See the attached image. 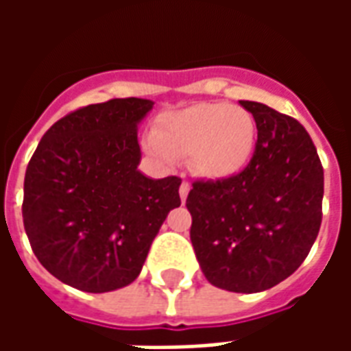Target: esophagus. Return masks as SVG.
<instances>
[{"label":"esophagus","instance_id":"34e87169","mask_svg":"<svg viewBox=\"0 0 351 351\" xmlns=\"http://www.w3.org/2000/svg\"><path fill=\"white\" fill-rule=\"evenodd\" d=\"M190 188H191L190 182H186V180L180 184V190H178V193H180V199H182V203L186 201V197H188V193H190Z\"/></svg>","mask_w":351,"mask_h":351}]
</instances>
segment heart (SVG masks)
I'll list each match as a JSON object with an SVG mask.
<instances>
[{"instance_id":"1","label":"heart","mask_w":351,"mask_h":351,"mask_svg":"<svg viewBox=\"0 0 351 351\" xmlns=\"http://www.w3.org/2000/svg\"><path fill=\"white\" fill-rule=\"evenodd\" d=\"M258 128L254 116L229 103H203L165 116L146 150L161 163L176 156L190 158L191 169L206 178H226L241 173L256 148Z\"/></svg>"}]
</instances>
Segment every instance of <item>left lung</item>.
<instances>
[{"label":"left lung","mask_w":351,"mask_h":351,"mask_svg":"<svg viewBox=\"0 0 351 351\" xmlns=\"http://www.w3.org/2000/svg\"><path fill=\"white\" fill-rule=\"evenodd\" d=\"M258 125L250 163L221 180H195L186 199L190 239L205 278L256 293L293 274L322 226L324 167L295 118L241 101Z\"/></svg>","instance_id":"left-lung-1"}]
</instances>
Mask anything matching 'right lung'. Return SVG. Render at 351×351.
<instances>
[{"mask_svg":"<svg viewBox=\"0 0 351 351\" xmlns=\"http://www.w3.org/2000/svg\"><path fill=\"white\" fill-rule=\"evenodd\" d=\"M152 101L125 97L60 118L27 163L22 218L35 258L67 286L105 293L131 284L169 210L180 178L137 169V125Z\"/></svg>","mask_w":351,"mask_h":351,"instance_id":"add662e5","label":"right lung"}]
</instances>
